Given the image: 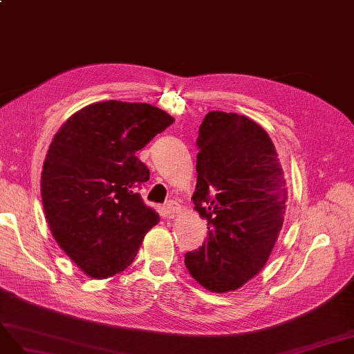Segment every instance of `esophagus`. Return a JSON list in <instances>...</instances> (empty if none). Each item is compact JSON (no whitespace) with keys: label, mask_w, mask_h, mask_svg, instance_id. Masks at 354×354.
Wrapping results in <instances>:
<instances>
[{"label":"esophagus","mask_w":354,"mask_h":354,"mask_svg":"<svg viewBox=\"0 0 354 354\" xmlns=\"http://www.w3.org/2000/svg\"><path fill=\"white\" fill-rule=\"evenodd\" d=\"M179 210H180V206H179L178 203H175V201H169L166 204V212H167V216H169L170 219H174L175 214L179 213Z\"/></svg>","instance_id":"obj_1"}]
</instances>
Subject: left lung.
<instances>
[{"instance_id":"obj_1","label":"left lung","mask_w":354,"mask_h":354,"mask_svg":"<svg viewBox=\"0 0 354 354\" xmlns=\"http://www.w3.org/2000/svg\"><path fill=\"white\" fill-rule=\"evenodd\" d=\"M197 148L192 201L207 238L185 266L206 290L235 291L263 269L282 230L283 170L268 132L236 113H207Z\"/></svg>"}]
</instances>
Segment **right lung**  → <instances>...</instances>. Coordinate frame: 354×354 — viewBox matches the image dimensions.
<instances>
[{"mask_svg":"<svg viewBox=\"0 0 354 354\" xmlns=\"http://www.w3.org/2000/svg\"><path fill=\"white\" fill-rule=\"evenodd\" d=\"M174 122L147 102L110 100L76 111L54 135L41 175L45 219L85 275L127 269L160 221L138 192L150 170L136 151Z\"/></svg>","mask_w":354,"mask_h":354,"instance_id":"add662e5","label":"right lung"}]
</instances>
